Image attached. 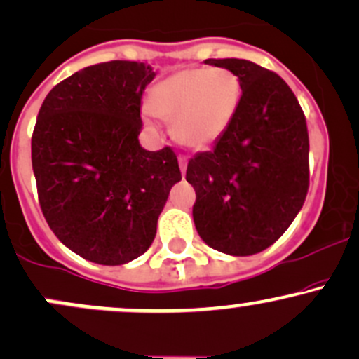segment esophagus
<instances>
[{
  "instance_id": "obj_1",
  "label": "esophagus",
  "mask_w": 359,
  "mask_h": 359,
  "mask_svg": "<svg viewBox=\"0 0 359 359\" xmlns=\"http://www.w3.org/2000/svg\"><path fill=\"white\" fill-rule=\"evenodd\" d=\"M179 163H180V172H182V175H185V170H187V160H185V156L182 155L179 156Z\"/></svg>"
}]
</instances>
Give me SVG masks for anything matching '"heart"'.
<instances>
[{
	"label": "heart",
	"instance_id": "b5f03b06",
	"mask_svg": "<svg viewBox=\"0 0 359 359\" xmlns=\"http://www.w3.org/2000/svg\"><path fill=\"white\" fill-rule=\"evenodd\" d=\"M241 96V79L234 72L191 67L154 86L148 94V109L154 116L174 123L177 142L204 150L231 125Z\"/></svg>",
	"mask_w": 359,
	"mask_h": 359
}]
</instances>
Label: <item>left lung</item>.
Returning <instances> with one entry per match:
<instances>
[{"instance_id":"obj_1","label":"left lung","mask_w":359,"mask_h":359,"mask_svg":"<svg viewBox=\"0 0 359 359\" xmlns=\"http://www.w3.org/2000/svg\"><path fill=\"white\" fill-rule=\"evenodd\" d=\"M236 74L240 108L211 151L189 160L185 179L199 236L234 257L269 248L287 231L309 191V133L287 82L243 59H208Z\"/></svg>"}]
</instances>
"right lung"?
<instances>
[{"label":"right lung","instance_id":"obj_1","mask_svg":"<svg viewBox=\"0 0 359 359\" xmlns=\"http://www.w3.org/2000/svg\"><path fill=\"white\" fill-rule=\"evenodd\" d=\"M155 74L111 60L72 74L47 94L32 135V167L45 221L79 257L123 265L150 248L172 185L170 147H140L142 96Z\"/></svg>","mask_w":359,"mask_h":359}]
</instances>
